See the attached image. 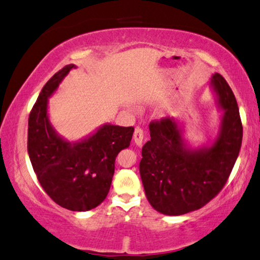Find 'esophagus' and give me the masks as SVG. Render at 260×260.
Wrapping results in <instances>:
<instances>
[{"label": "esophagus", "mask_w": 260, "mask_h": 260, "mask_svg": "<svg viewBox=\"0 0 260 260\" xmlns=\"http://www.w3.org/2000/svg\"><path fill=\"white\" fill-rule=\"evenodd\" d=\"M143 138H144V131H143V129H142V127H139V126H136L135 133H134L135 143L137 144V145H142Z\"/></svg>", "instance_id": "1"}]
</instances>
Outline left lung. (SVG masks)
<instances>
[{
  "label": "left lung",
  "instance_id": "obj_1",
  "mask_svg": "<svg viewBox=\"0 0 260 260\" xmlns=\"http://www.w3.org/2000/svg\"><path fill=\"white\" fill-rule=\"evenodd\" d=\"M211 83L224 116L209 149H185L173 118L150 123L151 141L143 146L139 172L147 200L161 214L182 215L202 208L222 190L236 162L243 138L236 99L221 74L215 73Z\"/></svg>",
  "mask_w": 260,
  "mask_h": 260
}]
</instances>
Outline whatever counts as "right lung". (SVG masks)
Listing matches in <instances>:
<instances>
[{"mask_svg":"<svg viewBox=\"0 0 260 260\" xmlns=\"http://www.w3.org/2000/svg\"><path fill=\"white\" fill-rule=\"evenodd\" d=\"M74 65L45 83L29 115L27 152L45 193L62 208L86 211L105 201L118 152L130 145L134 126L106 124L85 141L71 144L54 133L47 118V98Z\"/></svg>","mask_w":260,"mask_h":260,"instance_id":"right-lung-1","label":"right lung"}]
</instances>
